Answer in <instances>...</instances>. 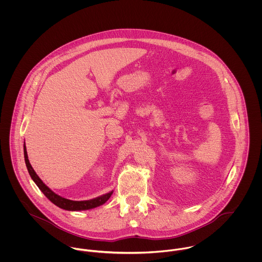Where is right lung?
I'll list each match as a JSON object with an SVG mask.
<instances>
[{"label":"right lung","instance_id":"add662e5","mask_svg":"<svg viewBox=\"0 0 262 262\" xmlns=\"http://www.w3.org/2000/svg\"><path fill=\"white\" fill-rule=\"evenodd\" d=\"M24 157H25V163L27 166V169L29 171V174L31 177V179L34 181V183L37 185V187L40 188V190L44 193V195L54 205H56L57 207L63 209V210H68V211H81V210H90L96 207H99L103 204H105L110 196L112 195L113 191H110L106 194H103L99 198L93 199V200H89V201H71L68 199H64L58 194H56L55 192H53L49 187L44 185V183L39 179L36 172L34 171V169L32 168L29 159H28V155H27V151H26V146L24 145Z\"/></svg>","mask_w":262,"mask_h":262}]
</instances>
